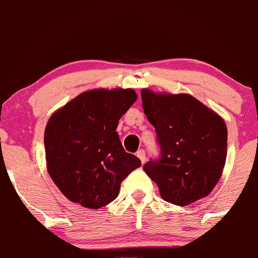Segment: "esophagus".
<instances>
[{
	"label": "esophagus",
	"instance_id": "34e87169",
	"mask_svg": "<svg viewBox=\"0 0 258 258\" xmlns=\"http://www.w3.org/2000/svg\"><path fill=\"white\" fill-rule=\"evenodd\" d=\"M137 156H138V159L141 160L142 164H144V162H146V152H144L143 149L138 150V152H137Z\"/></svg>",
	"mask_w": 258,
	"mask_h": 258
}]
</instances>
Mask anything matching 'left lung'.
Here are the masks:
<instances>
[{"label": "left lung", "instance_id": "1", "mask_svg": "<svg viewBox=\"0 0 258 258\" xmlns=\"http://www.w3.org/2000/svg\"><path fill=\"white\" fill-rule=\"evenodd\" d=\"M143 110L155 127L161 158L143 166L167 203L185 206L203 199L220 180L228 131L217 112L186 93L141 92Z\"/></svg>", "mask_w": 258, "mask_h": 258}]
</instances>
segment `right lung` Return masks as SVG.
Returning a JSON list of instances; mask_svg holds the SVG:
<instances>
[{
  "label": "right lung",
  "mask_w": 258,
  "mask_h": 258,
  "mask_svg": "<svg viewBox=\"0 0 258 258\" xmlns=\"http://www.w3.org/2000/svg\"><path fill=\"white\" fill-rule=\"evenodd\" d=\"M137 100L132 88L91 90L53 112L44 130L47 171L72 203L100 209L119 195L121 182L141 166L126 153L116 128Z\"/></svg>",
  "instance_id": "obj_1"
}]
</instances>
